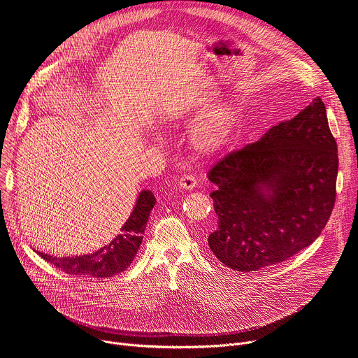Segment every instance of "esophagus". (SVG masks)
I'll return each instance as SVG.
<instances>
[{
  "label": "esophagus",
  "mask_w": 358,
  "mask_h": 358,
  "mask_svg": "<svg viewBox=\"0 0 358 358\" xmlns=\"http://www.w3.org/2000/svg\"><path fill=\"white\" fill-rule=\"evenodd\" d=\"M180 187L182 188V189H188V191H191V189H194L195 187H196V180H195V177L194 176H191V174H184L181 178H180Z\"/></svg>",
  "instance_id": "34e87169"
}]
</instances>
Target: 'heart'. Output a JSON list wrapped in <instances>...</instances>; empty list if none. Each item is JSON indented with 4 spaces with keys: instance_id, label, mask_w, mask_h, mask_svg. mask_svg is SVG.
I'll list each match as a JSON object with an SVG mask.
<instances>
[{
    "instance_id": "heart-1",
    "label": "heart",
    "mask_w": 358,
    "mask_h": 358,
    "mask_svg": "<svg viewBox=\"0 0 358 358\" xmlns=\"http://www.w3.org/2000/svg\"><path fill=\"white\" fill-rule=\"evenodd\" d=\"M214 100L211 92L185 93L174 100L163 113V126L167 129L177 127L188 117L206 109ZM238 124L235 109L228 105H218L203 113L194 124L189 143L191 147L202 157H211L221 152L232 140Z\"/></svg>"
}]
</instances>
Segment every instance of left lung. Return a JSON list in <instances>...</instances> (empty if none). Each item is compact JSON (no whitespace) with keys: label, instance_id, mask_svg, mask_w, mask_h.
<instances>
[{"label":"left lung","instance_id":"obj_1","mask_svg":"<svg viewBox=\"0 0 358 358\" xmlns=\"http://www.w3.org/2000/svg\"><path fill=\"white\" fill-rule=\"evenodd\" d=\"M337 170V143L326 106L316 97L297 116L211 169L218 227L208 236L210 249L238 272L292 258L326 227Z\"/></svg>","mask_w":358,"mask_h":358}]
</instances>
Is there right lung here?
I'll return each mask as SVG.
<instances>
[{"label": "right lung", "mask_w": 358, "mask_h": 358, "mask_svg": "<svg viewBox=\"0 0 358 358\" xmlns=\"http://www.w3.org/2000/svg\"><path fill=\"white\" fill-rule=\"evenodd\" d=\"M156 206V196L151 191L143 189L136 201V206L122 227V232L106 246L94 253L80 255L73 258H57L38 252L41 257L69 275L83 278L106 279L126 271L133 262L143 242V234L150 218L151 210Z\"/></svg>", "instance_id": "right-lung-1"}]
</instances>
